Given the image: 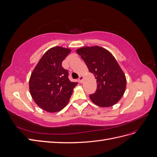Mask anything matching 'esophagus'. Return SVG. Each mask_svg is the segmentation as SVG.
Returning a JSON list of instances; mask_svg holds the SVG:
<instances>
[{
    "instance_id": "1",
    "label": "esophagus",
    "mask_w": 157,
    "mask_h": 157,
    "mask_svg": "<svg viewBox=\"0 0 157 157\" xmlns=\"http://www.w3.org/2000/svg\"><path fill=\"white\" fill-rule=\"evenodd\" d=\"M83 79H84V77H83V76L80 75V77H79V78H78V80H79V82L82 83V81H83Z\"/></svg>"
}]
</instances>
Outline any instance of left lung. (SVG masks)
<instances>
[{"instance_id":"left-lung-1","label":"left lung","mask_w":157,"mask_h":157,"mask_svg":"<svg viewBox=\"0 0 157 157\" xmlns=\"http://www.w3.org/2000/svg\"><path fill=\"white\" fill-rule=\"evenodd\" d=\"M76 51L96 78L97 90L90 95L91 101L101 107L119 101L126 88V78L115 57L98 46H84Z\"/></svg>"}]
</instances>
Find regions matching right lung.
Here are the masks:
<instances>
[{"mask_svg": "<svg viewBox=\"0 0 157 157\" xmlns=\"http://www.w3.org/2000/svg\"><path fill=\"white\" fill-rule=\"evenodd\" d=\"M71 49L55 46L47 50L33 69L29 92L36 105L48 113L63 109L69 101L77 82H71L68 71L61 63Z\"/></svg>", "mask_w": 157, "mask_h": 157, "instance_id": "obj_1", "label": "right lung"}]
</instances>
